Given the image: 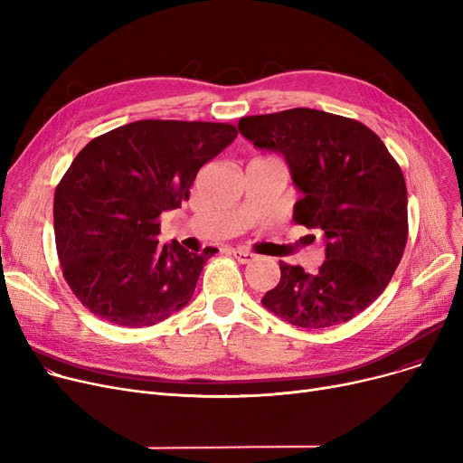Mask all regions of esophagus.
I'll list each match as a JSON object with an SVG mask.
<instances>
[{"label": "esophagus", "mask_w": 463, "mask_h": 463, "mask_svg": "<svg viewBox=\"0 0 463 463\" xmlns=\"http://www.w3.org/2000/svg\"><path fill=\"white\" fill-rule=\"evenodd\" d=\"M232 255H234V259L238 260V262H241V264H248V262H251V260H255V253H251V251H248V250H232Z\"/></svg>", "instance_id": "esophagus-1"}]
</instances>
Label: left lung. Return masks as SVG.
<instances>
[{
    "mask_svg": "<svg viewBox=\"0 0 463 463\" xmlns=\"http://www.w3.org/2000/svg\"><path fill=\"white\" fill-rule=\"evenodd\" d=\"M238 129L255 148L285 157L302 193L295 223L321 231L326 244L317 274L281 260L262 306L300 328L356 317L392 279L407 244L400 165L370 128L315 109L246 116Z\"/></svg>",
    "mask_w": 463,
    "mask_h": 463,
    "instance_id": "8db88e82",
    "label": "left lung"
}]
</instances>
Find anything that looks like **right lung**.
<instances>
[{
    "label": "right lung",
    "mask_w": 463,
    "mask_h": 463,
    "mask_svg": "<svg viewBox=\"0 0 463 463\" xmlns=\"http://www.w3.org/2000/svg\"><path fill=\"white\" fill-rule=\"evenodd\" d=\"M236 135L231 124L140 119L72 159L54 194V234L63 278L86 309L140 328L189 304L217 250L159 244V215L189 199L199 168Z\"/></svg>",
    "instance_id": "obj_1"
}]
</instances>
